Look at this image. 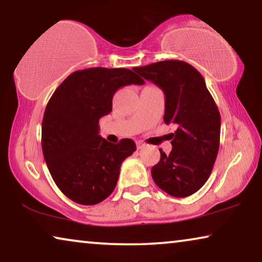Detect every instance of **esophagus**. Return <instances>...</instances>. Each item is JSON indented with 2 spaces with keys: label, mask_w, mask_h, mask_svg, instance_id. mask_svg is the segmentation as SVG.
I'll return each mask as SVG.
<instances>
[{
  "label": "esophagus",
  "mask_w": 262,
  "mask_h": 262,
  "mask_svg": "<svg viewBox=\"0 0 262 262\" xmlns=\"http://www.w3.org/2000/svg\"><path fill=\"white\" fill-rule=\"evenodd\" d=\"M136 147H138V149H142V148L146 147V144L141 141H139V142H136Z\"/></svg>",
  "instance_id": "esophagus-1"
}]
</instances>
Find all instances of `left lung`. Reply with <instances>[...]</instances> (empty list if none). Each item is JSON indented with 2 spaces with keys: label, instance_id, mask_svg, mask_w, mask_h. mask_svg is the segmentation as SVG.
Here are the masks:
<instances>
[{
  "label": "left lung",
  "instance_id": "obj_1",
  "mask_svg": "<svg viewBox=\"0 0 262 262\" xmlns=\"http://www.w3.org/2000/svg\"><path fill=\"white\" fill-rule=\"evenodd\" d=\"M165 93L166 124L177 126L170 153L160 149L151 168L154 182L175 198H186L205 185L220 146L221 118L204 76L179 60L160 61L133 68Z\"/></svg>",
  "mask_w": 262,
  "mask_h": 262
}]
</instances>
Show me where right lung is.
<instances>
[{
  "label": "right lung",
  "instance_id": "add662e5",
  "mask_svg": "<svg viewBox=\"0 0 262 262\" xmlns=\"http://www.w3.org/2000/svg\"><path fill=\"white\" fill-rule=\"evenodd\" d=\"M126 68H88L70 74L50 97L42 120V151L58 189L80 205L100 204L114 190L121 163L136 150L132 139L111 143L99 121L112 112L113 96L143 84Z\"/></svg>",
  "mask_w": 262,
  "mask_h": 262
}]
</instances>
